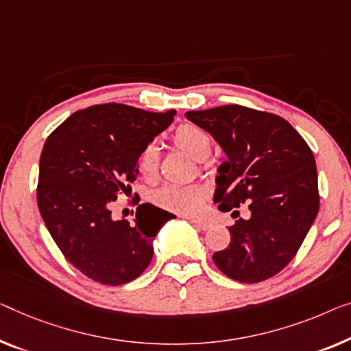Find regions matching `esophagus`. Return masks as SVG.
Wrapping results in <instances>:
<instances>
[{
  "mask_svg": "<svg viewBox=\"0 0 351 351\" xmlns=\"http://www.w3.org/2000/svg\"><path fill=\"white\" fill-rule=\"evenodd\" d=\"M191 222L200 230H208L213 227V221H209V219H191Z\"/></svg>",
  "mask_w": 351,
  "mask_h": 351,
  "instance_id": "1",
  "label": "esophagus"
}]
</instances>
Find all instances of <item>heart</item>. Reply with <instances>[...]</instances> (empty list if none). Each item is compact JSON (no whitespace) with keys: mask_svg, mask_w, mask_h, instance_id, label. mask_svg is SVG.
Returning a JSON list of instances; mask_svg holds the SVG:
<instances>
[{"mask_svg":"<svg viewBox=\"0 0 351 351\" xmlns=\"http://www.w3.org/2000/svg\"><path fill=\"white\" fill-rule=\"evenodd\" d=\"M173 142L181 151L195 160H205L213 151V140L205 129L193 124H182L176 129ZM158 146L148 145L138 156V169L145 178H154L158 173ZM206 198L205 189L198 186H178L167 184L153 193V200L170 211L192 216L200 209Z\"/></svg>","mask_w":351,"mask_h":351,"instance_id":"b5f03b06","label":"heart"}]
</instances>
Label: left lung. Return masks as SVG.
<instances>
[{"label": "left lung", "instance_id": "1", "mask_svg": "<svg viewBox=\"0 0 351 351\" xmlns=\"http://www.w3.org/2000/svg\"><path fill=\"white\" fill-rule=\"evenodd\" d=\"M186 118L221 145L214 202L239 217L227 249L213 260L230 279L255 284L285 268L301 247L320 206L315 158L289 121L243 106L187 112Z\"/></svg>", "mask_w": 351, "mask_h": 351}]
</instances>
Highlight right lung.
<instances>
[{
    "instance_id": "1",
    "label": "right lung",
    "mask_w": 351,
    "mask_h": 351,
    "mask_svg": "<svg viewBox=\"0 0 351 351\" xmlns=\"http://www.w3.org/2000/svg\"><path fill=\"white\" fill-rule=\"evenodd\" d=\"M175 110L124 104L78 110L49 135L39 160L38 206L66 260L104 285H123L148 268L153 241L175 214L151 203L134 223L113 221L112 202L138 176V156L173 121Z\"/></svg>"
}]
</instances>
